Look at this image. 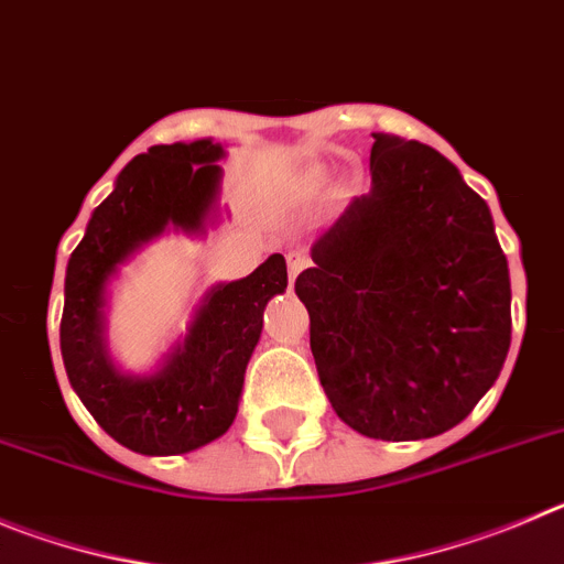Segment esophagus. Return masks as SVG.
<instances>
[{"instance_id":"obj_1","label":"esophagus","mask_w":564,"mask_h":564,"mask_svg":"<svg viewBox=\"0 0 564 564\" xmlns=\"http://www.w3.org/2000/svg\"><path fill=\"white\" fill-rule=\"evenodd\" d=\"M286 263H289V281H294V278L301 275V272L308 267V258L303 256V252H289Z\"/></svg>"}]
</instances>
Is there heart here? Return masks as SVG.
I'll return each instance as SVG.
<instances>
[{
    "mask_svg": "<svg viewBox=\"0 0 564 564\" xmlns=\"http://www.w3.org/2000/svg\"><path fill=\"white\" fill-rule=\"evenodd\" d=\"M319 180H323V176H319V174H308L306 182H303V187H306V191H314V187L319 185Z\"/></svg>",
    "mask_w": 564,
    "mask_h": 564,
    "instance_id": "b5f03b06",
    "label": "heart"
}]
</instances>
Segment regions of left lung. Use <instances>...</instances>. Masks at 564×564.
<instances>
[{"label": "left lung", "instance_id": "8db88e82", "mask_svg": "<svg viewBox=\"0 0 564 564\" xmlns=\"http://www.w3.org/2000/svg\"><path fill=\"white\" fill-rule=\"evenodd\" d=\"M294 281L319 384L368 438L453 430L511 345L509 263L489 205L435 149L373 134L370 191L312 245Z\"/></svg>", "mask_w": 564, "mask_h": 564}]
</instances>
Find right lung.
Listing matches in <instances>:
<instances>
[{"label": "right lung", "mask_w": 564, "mask_h": 564, "mask_svg": "<svg viewBox=\"0 0 564 564\" xmlns=\"http://www.w3.org/2000/svg\"><path fill=\"white\" fill-rule=\"evenodd\" d=\"M221 143L151 145L118 174L69 256L61 357L69 384L100 427L140 455H182L230 430L245 370L263 328V306L286 289V261L270 256L252 275L216 283L187 334L149 377L111 365L104 339L106 283L120 263L165 230L205 232L216 213Z\"/></svg>", "instance_id": "add662e5"}]
</instances>
